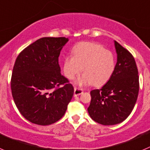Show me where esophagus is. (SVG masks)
<instances>
[{"mask_svg": "<svg viewBox=\"0 0 150 150\" xmlns=\"http://www.w3.org/2000/svg\"><path fill=\"white\" fill-rule=\"evenodd\" d=\"M83 93V90L81 88H78V87H75L74 88V96H79Z\"/></svg>", "mask_w": 150, "mask_h": 150, "instance_id": "34e87169", "label": "esophagus"}]
</instances>
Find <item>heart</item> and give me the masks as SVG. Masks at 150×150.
<instances>
[{"instance_id":"b5f03b06","label":"heart","mask_w":150,"mask_h":150,"mask_svg":"<svg viewBox=\"0 0 150 150\" xmlns=\"http://www.w3.org/2000/svg\"><path fill=\"white\" fill-rule=\"evenodd\" d=\"M115 65V58L111 52L97 43L81 42L73 48L72 56L65 57L63 72L67 78L72 79L83 68L84 74L78 79V83H92L98 87L108 81L114 73Z\"/></svg>"}]
</instances>
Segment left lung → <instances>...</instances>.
Masks as SVG:
<instances>
[{"label":"left lung","mask_w":150,"mask_h":150,"mask_svg":"<svg viewBox=\"0 0 150 150\" xmlns=\"http://www.w3.org/2000/svg\"><path fill=\"white\" fill-rule=\"evenodd\" d=\"M117 62L114 72L102 88L90 92L87 108L94 121L111 125L125 120L132 111L139 92V75L134 57L126 48L114 42Z\"/></svg>","instance_id":"8db88e82"}]
</instances>
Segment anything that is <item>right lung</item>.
Masks as SVG:
<instances>
[{
  "mask_svg": "<svg viewBox=\"0 0 150 150\" xmlns=\"http://www.w3.org/2000/svg\"><path fill=\"white\" fill-rule=\"evenodd\" d=\"M68 42L66 37H43L20 52L11 77L16 107L28 121L40 125L62 118L74 88L60 73L59 56Z\"/></svg>",
  "mask_w": 150,
  "mask_h": 150,
  "instance_id": "add662e5",
  "label": "right lung"
}]
</instances>
